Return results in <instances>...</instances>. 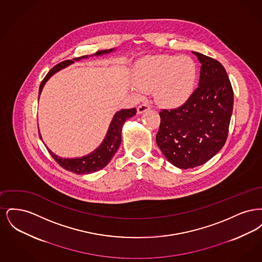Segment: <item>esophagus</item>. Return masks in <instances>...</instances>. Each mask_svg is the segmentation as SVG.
Returning a JSON list of instances; mask_svg holds the SVG:
<instances>
[{
    "label": "esophagus",
    "instance_id": "obj_1",
    "mask_svg": "<svg viewBox=\"0 0 262 262\" xmlns=\"http://www.w3.org/2000/svg\"><path fill=\"white\" fill-rule=\"evenodd\" d=\"M150 110V105L147 103H143V104H140L138 107H137V113L138 114H142V113L146 112Z\"/></svg>",
    "mask_w": 262,
    "mask_h": 262
}]
</instances>
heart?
<instances>
[{
	"label": "heart",
	"mask_w": 262,
	"mask_h": 262,
	"mask_svg": "<svg viewBox=\"0 0 262 262\" xmlns=\"http://www.w3.org/2000/svg\"><path fill=\"white\" fill-rule=\"evenodd\" d=\"M196 76V63L189 57L152 56L137 62L135 84L141 92L154 90L156 101L172 108L188 99L193 91Z\"/></svg>",
	"instance_id": "heart-1"
}]
</instances>
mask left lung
Returning <instances> with one entry per match:
<instances>
[{
  "instance_id": "1",
  "label": "left lung",
  "mask_w": 262,
  "mask_h": 262,
  "mask_svg": "<svg viewBox=\"0 0 262 262\" xmlns=\"http://www.w3.org/2000/svg\"><path fill=\"white\" fill-rule=\"evenodd\" d=\"M193 54L201 63L199 88L182 106L161 110L156 135L167 160L181 169L207 162L224 146L234 104L232 84L221 62Z\"/></svg>"
}]
</instances>
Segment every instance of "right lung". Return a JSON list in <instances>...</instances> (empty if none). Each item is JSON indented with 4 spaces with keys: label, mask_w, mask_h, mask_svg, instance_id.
<instances>
[{
    "label": "right lung",
    "mask_w": 262,
    "mask_h": 262,
    "mask_svg": "<svg viewBox=\"0 0 262 262\" xmlns=\"http://www.w3.org/2000/svg\"><path fill=\"white\" fill-rule=\"evenodd\" d=\"M112 51L113 49L98 51L93 55L99 56V55L107 54V53L112 52ZM82 58H88V56L78 57V58H75L74 60L77 61V60L82 59ZM72 62H74V61H72V60L63 61V62L56 64L54 68H52L49 71V73L46 75L44 79L42 80L41 84H40L39 95L42 91V88L44 86L45 82L50 78L51 76L54 75L55 73L59 72L60 70L66 68L67 66H69ZM136 114H137L136 108L127 109V110H121V111L116 113V115L113 118L111 125L109 126V129H108L106 137L103 140V142L100 144L99 147L96 148L93 152H91L90 154L84 156V157L75 158V159H66V158L58 157L51 150L48 149V151H49L51 156L54 158V160H56V162L58 163L64 170H68L70 172L80 174H90V173L99 171L102 168H104L105 166H107L109 164L113 158V156L115 155V153L117 152V150L119 148V146L121 144V141H122V127H123L125 120L135 116ZM39 137L41 138L40 134H39Z\"/></svg>",
    "instance_id": "1"
}]
</instances>
